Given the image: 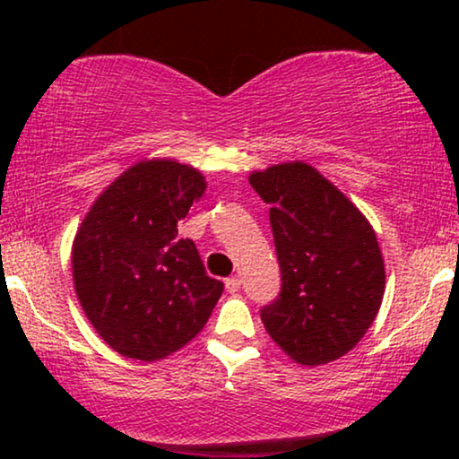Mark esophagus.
<instances>
[{"mask_svg":"<svg viewBox=\"0 0 459 459\" xmlns=\"http://www.w3.org/2000/svg\"><path fill=\"white\" fill-rule=\"evenodd\" d=\"M225 288H228L230 294L238 292V290H240V278H236V275H234V278H228V280H225Z\"/></svg>","mask_w":459,"mask_h":459,"instance_id":"1","label":"esophagus"}]
</instances>
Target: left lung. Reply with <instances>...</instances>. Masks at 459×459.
I'll use <instances>...</instances> for the list:
<instances>
[{
  "instance_id": "1",
  "label": "left lung",
  "mask_w": 459,
  "mask_h": 459,
  "mask_svg": "<svg viewBox=\"0 0 459 459\" xmlns=\"http://www.w3.org/2000/svg\"><path fill=\"white\" fill-rule=\"evenodd\" d=\"M272 204L281 292L261 309L267 334L300 366L347 355L378 316L385 259L366 215L303 160L250 173Z\"/></svg>"
}]
</instances>
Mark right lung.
<instances>
[{"label":"right lung","instance_id":"right-lung-1","mask_svg":"<svg viewBox=\"0 0 459 459\" xmlns=\"http://www.w3.org/2000/svg\"><path fill=\"white\" fill-rule=\"evenodd\" d=\"M198 169L140 160L91 204L73 240L74 292L104 342L129 359L160 361L209 322L223 281L206 275L178 223L203 198Z\"/></svg>","mask_w":459,"mask_h":459}]
</instances>
